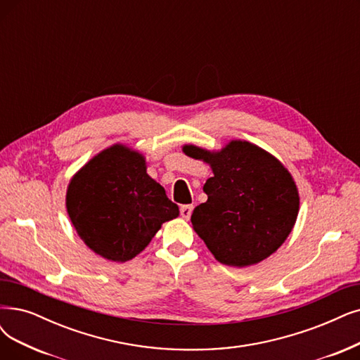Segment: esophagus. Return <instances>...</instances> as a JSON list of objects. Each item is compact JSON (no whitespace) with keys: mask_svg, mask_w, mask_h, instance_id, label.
Here are the masks:
<instances>
[{"mask_svg":"<svg viewBox=\"0 0 360 360\" xmlns=\"http://www.w3.org/2000/svg\"><path fill=\"white\" fill-rule=\"evenodd\" d=\"M192 211H193V205H192V204H189V205H183V207L180 208L181 217L188 220V219L191 217V215H192Z\"/></svg>","mask_w":360,"mask_h":360,"instance_id":"esophagus-1","label":"esophagus"}]
</instances>
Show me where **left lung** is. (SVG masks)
<instances>
[{
  "instance_id": "left-lung-1",
  "label": "left lung",
  "mask_w": 360,
  "mask_h": 360,
  "mask_svg": "<svg viewBox=\"0 0 360 360\" xmlns=\"http://www.w3.org/2000/svg\"><path fill=\"white\" fill-rule=\"evenodd\" d=\"M183 152L212 169L207 202L191 221L215 260L240 269L276 252L300 211L297 184L278 158L247 140H230L220 150L184 145Z\"/></svg>"
}]
</instances>
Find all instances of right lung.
Segmentation results:
<instances>
[{"instance_id":"add662e5","label":"right lung","mask_w":360,"mask_h":360,"mask_svg":"<svg viewBox=\"0 0 360 360\" xmlns=\"http://www.w3.org/2000/svg\"><path fill=\"white\" fill-rule=\"evenodd\" d=\"M146 169L143 153L115 143L68 184L66 211L78 236L109 262L133 260L165 221L179 217V207Z\"/></svg>"}]
</instances>
